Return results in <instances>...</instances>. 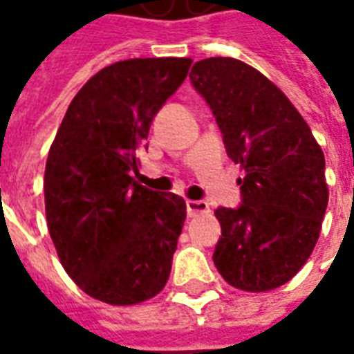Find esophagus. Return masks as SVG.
<instances>
[{
  "label": "esophagus",
  "mask_w": 354,
  "mask_h": 354,
  "mask_svg": "<svg viewBox=\"0 0 354 354\" xmlns=\"http://www.w3.org/2000/svg\"><path fill=\"white\" fill-rule=\"evenodd\" d=\"M185 208H187V216L189 218H195L199 214H207L210 207H208L207 201H187L185 203Z\"/></svg>",
  "instance_id": "1"
}]
</instances>
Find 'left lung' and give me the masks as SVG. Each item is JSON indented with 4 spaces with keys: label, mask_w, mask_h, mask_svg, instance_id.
I'll return each mask as SVG.
<instances>
[{
    "label": "left lung",
    "mask_w": 354,
    "mask_h": 354,
    "mask_svg": "<svg viewBox=\"0 0 354 354\" xmlns=\"http://www.w3.org/2000/svg\"><path fill=\"white\" fill-rule=\"evenodd\" d=\"M189 80L212 109L227 157L245 169L241 205L214 210L222 225L216 269L239 290L279 288L319 241L328 207L324 153L292 102L252 66L205 58Z\"/></svg>",
    "instance_id": "8db88e82"
}]
</instances>
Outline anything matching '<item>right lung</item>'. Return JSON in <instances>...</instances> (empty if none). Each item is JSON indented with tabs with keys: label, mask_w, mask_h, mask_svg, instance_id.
Wrapping results in <instances>:
<instances>
[{
	"label": "right lung",
	"mask_w": 354,
	"mask_h": 354,
	"mask_svg": "<svg viewBox=\"0 0 354 354\" xmlns=\"http://www.w3.org/2000/svg\"><path fill=\"white\" fill-rule=\"evenodd\" d=\"M189 66L192 58H132L104 68L75 94L50 146V239L66 273L104 304H142L169 281L185 203L140 185L132 172Z\"/></svg>",
	"instance_id": "right-lung-1"
}]
</instances>
